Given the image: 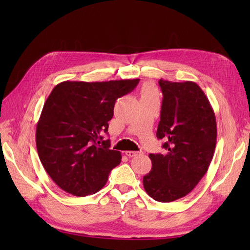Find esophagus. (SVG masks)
<instances>
[{
	"label": "esophagus",
	"mask_w": 250,
	"mask_h": 250,
	"mask_svg": "<svg viewBox=\"0 0 250 250\" xmlns=\"http://www.w3.org/2000/svg\"><path fill=\"white\" fill-rule=\"evenodd\" d=\"M126 155L129 156V157H133V156H137L138 154H140L138 151H126Z\"/></svg>",
	"instance_id": "1"
}]
</instances>
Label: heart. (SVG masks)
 Here are the masks:
<instances>
[{
  "label": "heart",
  "instance_id": "heart-1",
  "mask_svg": "<svg viewBox=\"0 0 250 250\" xmlns=\"http://www.w3.org/2000/svg\"><path fill=\"white\" fill-rule=\"evenodd\" d=\"M141 97H142V99H147V98L156 97V90L152 85H150V84L143 85L141 88Z\"/></svg>",
  "mask_w": 250,
  "mask_h": 250
}]
</instances>
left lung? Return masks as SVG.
Segmentation results:
<instances>
[{"label": "left lung", "instance_id": "left-lung-1", "mask_svg": "<svg viewBox=\"0 0 250 250\" xmlns=\"http://www.w3.org/2000/svg\"><path fill=\"white\" fill-rule=\"evenodd\" d=\"M163 93L156 137L166 154L150 153L152 169L143 177L145 191L156 201L171 202L190 193L207 173L217 141L215 112L193 81H158Z\"/></svg>", "mask_w": 250, "mask_h": 250}]
</instances>
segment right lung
<instances>
[{"mask_svg":"<svg viewBox=\"0 0 250 250\" xmlns=\"http://www.w3.org/2000/svg\"><path fill=\"white\" fill-rule=\"evenodd\" d=\"M139 81H63L53 88L37 122L36 148L44 170L63 191L84 197L107 183L122 156L102 134L118 98Z\"/></svg>","mask_w":250,"mask_h":250,"instance_id":"right-lung-1","label":"right lung"}]
</instances>
